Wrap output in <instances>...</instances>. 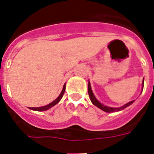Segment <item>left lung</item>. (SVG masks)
Instances as JSON below:
<instances>
[{
    "label": "left lung",
    "instance_id": "obj_1",
    "mask_svg": "<svg viewBox=\"0 0 154 154\" xmlns=\"http://www.w3.org/2000/svg\"><path fill=\"white\" fill-rule=\"evenodd\" d=\"M88 93H89V98H90V100H91V102L92 103V104L95 105L96 106H97L98 108H99L100 109L103 110L104 112H117V111L122 110V109H123L126 108V107L129 106L130 105H131L132 103L134 102V100H133V101L126 103V104L124 105L123 106L119 107V108H112V107L106 106H104V105H103L102 103H99L97 99H96V97H95V96H94V94L92 93V89H91V85H90V83H89V85H88Z\"/></svg>",
    "mask_w": 154,
    "mask_h": 154
}]
</instances>
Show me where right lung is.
I'll use <instances>...</instances> for the list:
<instances>
[{
    "mask_svg": "<svg viewBox=\"0 0 154 154\" xmlns=\"http://www.w3.org/2000/svg\"><path fill=\"white\" fill-rule=\"evenodd\" d=\"M65 84L63 86V89H62V92H61V94L59 95V96H58V98H57L55 100H54V101L52 102V103H51L50 104L47 105V106H42V107H37V108H35V107H30V109H32V110H35V111H45V110H47L48 109L51 108L52 106H54L55 105H56L57 103H58V102L60 101L61 99L62 98V96H63L64 95V92H65Z\"/></svg>",
    "mask_w": 154,
    "mask_h": 154,
    "instance_id": "obj_1",
    "label": "right lung"
}]
</instances>
